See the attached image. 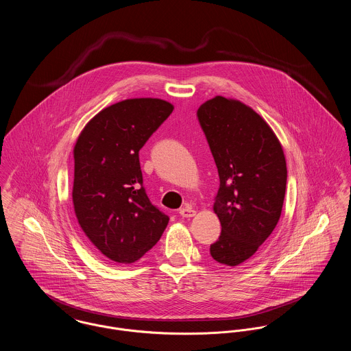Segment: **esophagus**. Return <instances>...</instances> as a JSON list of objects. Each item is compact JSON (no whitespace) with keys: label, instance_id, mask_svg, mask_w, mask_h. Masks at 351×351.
<instances>
[{"label":"esophagus","instance_id":"obj_1","mask_svg":"<svg viewBox=\"0 0 351 351\" xmlns=\"http://www.w3.org/2000/svg\"><path fill=\"white\" fill-rule=\"evenodd\" d=\"M179 214H180L183 218H191V217H194L195 214H196V211H195L191 206H186V207H183V208L179 210Z\"/></svg>","mask_w":351,"mask_h":351}]
</instances>
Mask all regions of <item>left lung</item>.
Wrapping results in <instances>:
<instances>
[{
	"label": "left lung",
	"mask_w": 351,
	"mask_h": 351,
	"mask_svg": "<svg viewBox=\"0 0 351 351\" xmlns=\"http://www.w3.org/2000/svg\"><path fill=\"white\" fill-rule=\"evenodd\" d=\"M219 175L214 213L222 233L211 257L237 267L272 234L282 210L287 162L267 121L241 101L217 95L197 109Z\"/></svg>",
	"instance_id": "8db88e82"
}]
</instances>
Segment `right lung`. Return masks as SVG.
<instances>
[{"instance_id":"right-lung-1","label":"right lung","mask_w":351,"mask_h":351,"mask_svg":"<svg viewBox=\"0 0 351 351\" xmlns=\"http://www.w3.org/2000/svg\"><path fill=\"white\" fill-rule=\"evenodd\" d=\"M173 105L133 98L91 118L74 147L73 203L79 226L109 260L133 264L151 250L169 218L143 187L138 152Z\"/></svg>"}]
</instances>
